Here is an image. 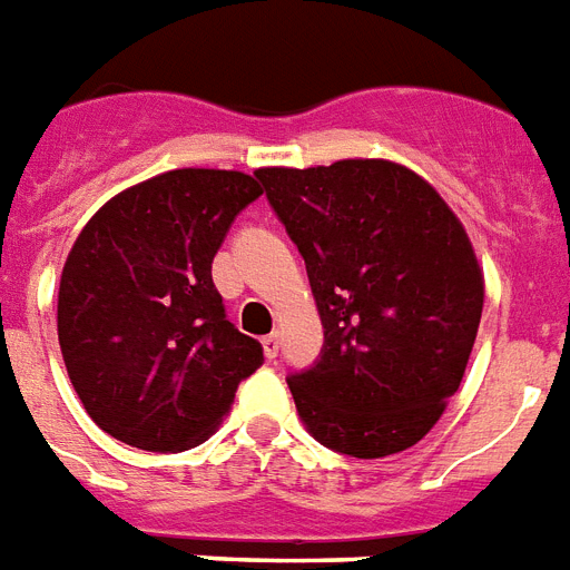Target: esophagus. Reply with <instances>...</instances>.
I'll return each instance as SVG.
<instances>
[{
	"mask_svg": "<svg viewBox=\"0 0 570 570\" xmlns=\"http://www.w3.org/2000/svg\"><path fill=\"white\" fill-rule=\"evenodd\" d=\"M277 348H281V336H277V331L269 333V336H263V351H266V357L275 360Z\"/></svg>",
	"mask_w": 570,
	"mask_h": 570,
	"instance_id": "esophagus-1",
	"label": "esophagus"
}]
</instances>
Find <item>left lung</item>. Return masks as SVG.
<instances>
[{"label": "left lung", "instance_id": "obj_1", "mask_svg": "<svg viewBox=\"0 0 570 570\" xmlns=\"http://www.w3.org/2000/svg\"><path fill=\"white\" fill-rule=\"evenodd\" d=\"M254 175L307 263L325 327L322 360L286 381L304 428L357 460L413 448L460 390L483 316V269L462 222L383 157Z\"/></svg>", "mask_w": 570, "mask_h": 570}]
</instances>
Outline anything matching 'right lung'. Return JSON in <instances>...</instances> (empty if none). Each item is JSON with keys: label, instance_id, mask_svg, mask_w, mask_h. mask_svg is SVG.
Segmentation results:
<instances>
[{"label": "right lung", "instance_id": "add662e5", "mask_svg": "<svg viewBox=\"0 0 570 570\" xmlns=\"http://www.w3.org/2000/svg\"><path fill=\"white\" fill-rule=\"evenodd\" d=\"M261 193L237 169H173L105 202L69 248L60 354L87 415L125 445L196 448L263 365L210 275L230 222Z\"/></svg>", "mask_w": 570, "mask_h": 570}]
</instances>
